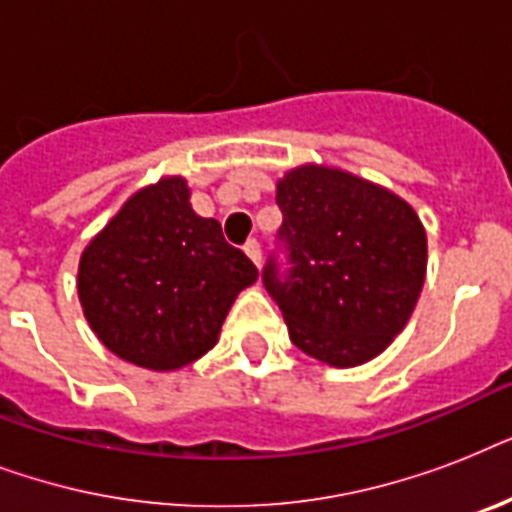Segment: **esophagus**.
Segmentation results:
<instances>
[{
  "label": "esophagus",
  "instance_id": "1",
  "mask_svg": "<svg viewBox=\"0 0 512 512\" xmlns=\"http://www.w3.org/2000/svg\"><path fill=\"white\" fill-rule=\"evenodd\" d=\"M244 252L249 255V260L260 268V260H263V252H260V241L257 239H247V244H244Z\"/></svg>",
  "mask_w": 512,
  "mask_h": 512
}]
</instances>
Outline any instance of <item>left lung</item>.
Instances as JSON below:
<instances>
[{
    "mask_svg": "<svg viewBox=\"0 0 512 512\" xmlns=\"http://www.w3.org/2000/svg\"><path fill=\"white\" fill-rule=\"evenodd\" d=\"M276 204L284 223L263 284L292 342L329 366L380 356L406 327L425 281L420 217L396 193L316 164L289 172Z\"/></svg>",
    "mask_w": 512,
    "mask_h": 512,
    "instance_id": "left-lung-1",
    "label": "left lung"
}]
</instances>
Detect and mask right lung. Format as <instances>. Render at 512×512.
Here are the masks:
<instances>
[{
    "instance_id": "1",
    "label": "right lung",
    "mask_w": 512,
    "mask_h": 512,
    "mask_svg": "<svg viewBox=\"0 0 512 512\" xmlns=\"http://www.w3.org/2000/svg\"><path fill=\"white\" fill-rule=\"evenodd\" d=\"M257 268L212 217L188 204L183 177L132 196L84 249L79 300L92 332L130 364L172 372L217 342Z\"/></svg>"
}]
</instances>
